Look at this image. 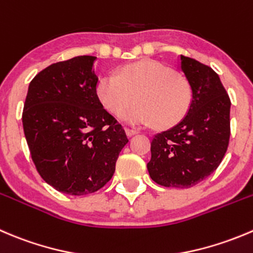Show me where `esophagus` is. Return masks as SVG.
I'll return each mask as SVG.
<instances>
[{"label":"esophagus","mask_w":253,"mask_h":253,"mask_svg":"<svg viewBox=\"0 0 253 253\" xmlns=\"http://www.w3.org/2000/svg\"><path fill=\"white\" fill-rule=\"evenodd\" d=\"M125 131H126V134L127 136H133V134H137L138 133V131H136V129H133V128H128V127H127V128H125Z\"/></svg>","instance_id":"esophagus-1"}]
</instances>
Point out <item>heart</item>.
<instances>
[{
    "label": "heart",
    "instance_id": "heart-1",
    "mask_svg": "<svg viewBox=\"0 0 253 253\" xmlns=\"http://www.w3.org/2000/svg\"><path fill=\"white\" fill-rule=\"evenodd\" d=\"M100 104L114 116H125L134 126L153 124L164 128L178 124L193 101L190 83L171 68L156 60H143L122 67L116 74H105L96 83Z\"/></svg>",
    "mask_w": 253,
    "mask_h": 253
}]
</instances>
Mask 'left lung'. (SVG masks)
Returning a JSON list of instances; mask_svg holds the SVG:
<instances>
[{
	"label": "left lung",
	"mask_w": 253,
	"mask_h": 253,
	"mask_svg": "<svg viewBox=\"0 0 253 253\" xmlns=\"http://www.w3.org/2000/svg\"><path fill=\"white\" fill-rule=\"evenodd\" d=\"M193 90V101L179 124L157 133L151 143L149 175L168 188H190L221 163L230 141L231 101L214 70L180 55L179 65Z\"/></svg>",
	"instance_id": "left-lung-1"
}]
</instances>
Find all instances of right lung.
Returning <instances> with one entry per match:
<instances>
[{
  "mask_svg": "<svg viewBox=\"0 0 253 253\" xmlns=\"http://www.w3.org/2000/svg\"><path fill=\"white\" fill-rule=\"evenodd\" d=\"M95 59L75 56L38 73L29 84L22 114L39 175L69 195L101 189L128 142L121 125L97 99Z\"/></svg>",
  "mask_w": 253,
  "mask_h": 253,
  "instance_id": "1",
  "label": "right lung"
}]
</instances>
